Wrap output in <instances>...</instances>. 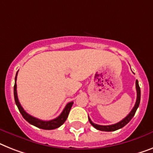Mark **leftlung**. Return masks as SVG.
Instances as JSON below:
<instances>
[{"instance_id": "left-lung-1", "label": "left lung", "mask_w": 153, "mask_h": 153, "mask_svg": "<svg viewBox=\"0 0 153 153\" xmlns=\"http://www.w3.org/2000/svg\"><path fill=\"white\" fill-rule=\"evenodd\" d=\"M136 91H137V99H136L135 105H134V108H132V110L131 111V113L127 115L124 119H123L121 121L118 122V123H115V124L103 126V125H98V124H96V123H94L91 120L90 118L88 117L89 122L91 123V124L94 128H96L97 130H99V131H117V130L118 129H120V128L124 127L125 125H127V123H129L130 120L133 118V117L134 116V114H135L137 108H138V106H139L140 99H141V90H140V87L137 80H136Z\"/></svg>"}]
</instances>
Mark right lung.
I'll return each instance as SVG.
<instances>
[{"label":"right lung","instance_id":"obj_1","mask_svg":"<svg viewBox=\"0 0 153 153\" xmlns=\"http://www.w3.org/2000/svg\"><path fill=\"white\" fill-rule=\"evenodd\" d=\"M17 74L18 72L16 73V83H15V85H14V97H15V102H16V104L17 105L19 110L20 113L22 114V116L23 117V118L26 120L28 123H30V124L33 125L35 127L40 128V129L44 130H53L55 129V128H58L61 125H62L63 123H65V121L66 120L68 117V115L69 113V111L71 109V107L74 104V102H71L68 103L66 105H65V108L63 109V111L62 112V113L59 115V117L55 118L54 120H51L48 121H45L41 120H39L37 118H35V117H32L31 115L28 114L26 113V111L24 110L23 108L22 107V105H20V102L19 101V98H18L17 95V85H16V79H17Z\"/></svg>","mask_w":153,"mask_h":153}]
</instances>
